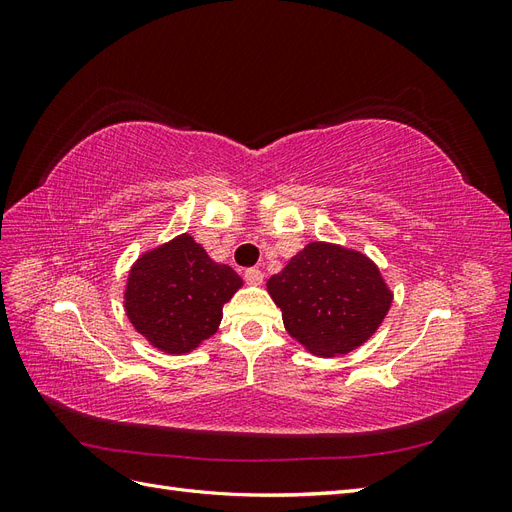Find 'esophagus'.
Returning <instances> with one entry per match:
<instances>
[{
	"label": "esophagus",
	"instance_id": "obj_1",
	"mask_svg": "<svg viewBox=\"0 0 512 512\" xmlns=\"http://www.w3.org/2000/svg\"><path fill=\"white\" fill-rule=\"evenodd\" d=\"M245 282L250 286H260L262 282H265V273H262L260 269H247L245 271Z\"/></svg>",
	"mask_w": 512,
	"mask_h": 512
}]
</instances>
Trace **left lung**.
Returning <instances> with one entry per match:
<instances>
[{
  "mask_svg": "<svg viewBox=\"0 0 512 512\" xmlns=\"http://www.w3.org/2000/svg\"><path fill=\"white\" fill-rule=\"evenodd\" d=\"M288 335L309 354L333 359L374 335L389 314L393 290L367 254L312 241L269 277Z\"/></svg>",
  "mask_w": 512,
  "mask_h": 512,
  "instance_id": "1",
  "label": "left lung"
}]
</instances>
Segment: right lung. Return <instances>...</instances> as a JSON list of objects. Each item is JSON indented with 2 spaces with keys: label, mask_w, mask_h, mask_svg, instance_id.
I'll return each instance as SVG.
<instances>
[{
  "label": "right lung",
  "mask_w": 512,
  "mask_h": 512,
  "mask_svg": "<svg viewBox=\"0 0 512 512\" xmlns=\"http://www.w3.org/2000/svg\"><path fill=\"white\" fill-rule=\"evenodd\" d=\"M243 286L192 235L143 252L128 271L123 309L136 333L166 354H188L218 333L222 307Z\"/></svg>",
  "instance_id": "add662e5"
}]
</instances>
